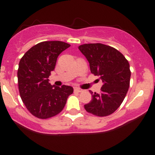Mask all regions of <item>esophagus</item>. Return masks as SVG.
Here are the masks:
<instances>
[{
  "mask_svg": "<svg viewBox=\"0 0 155 155\" xmlns=\"http://www.w3.org/2000/svg\"><path fill=\"white\" fill-rule=\"evenodd\" d=\"M74 91L77 92H83V90H81V89L78 88V87H75L74 88Z\"/></svg>",
  "mask_w": 155,
  "mask_h": 155,
  "instance_id": "1",
  "label": "esophagus"
}]
</instances>
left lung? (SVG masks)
<instances>
[{
  "label": "left lung",
  "instance_id": "obj_1",
  "mask_svg": "<svg viewBox=\"0 0 155 155\" xmlns=\"http://www.w3.org/2000/svg\"><path fill=\"white\" fill-rule=\"evenodd\" d=\"M79 49L88 60L92 74L104 83L100 93L90 90L92 101L84 105L85 110L98 117L111 114L128 91L131 75L128 61L116 49L102 44H83Z\"/></svg>",
  "mask_w": 155,
  "mask_h": 155
}]
</instances>
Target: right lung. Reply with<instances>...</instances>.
<instances>
[{
	"instance_id": "1",
	"label": "right lung",
	"mask_w": 155,
	"mask_h": 155,
	"mask_svg": "<svg viewBox=\"0 0 155 155\" xmlns=\"http://www.w3.org/2000/svg\"><path fill=\"white\" fill-rule=\"evenodd\" d=\"M70 46L60 41L41 42L31 47L19 61L17 78L20 97L27 109L39 119L59 114L74 92L71 86L60 87L49 82L58 56Z\"/></svg>"
}]
</instances>
